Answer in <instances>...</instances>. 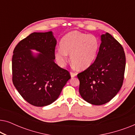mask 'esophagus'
Instances as JSON below:
<instances>
[{
  "label": "esophagus",
  "mask_w": 135,
  "mask_h": 135,
  "mask_svg": "<svg viewBox=\"0 0 135 135\" xmlns=\"http://www.w3.org/2000/svg\"><path fill=\"white\" fill-rule=\"evenodd\" d=\"M70 74H71V77H75L77 75V74L75 73H73V72H71L70 73Z\"/></svg>",
  "instance_id": "1"
}]
</instances>
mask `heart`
Returning a JSON list of instances; mask_svg holds the SVG:
<instances>
[{"label":"heart","mask_w":135,"mask_h":135,"mask_svg":"<svg viewBox=\"0 0 135 135\" xmlns=\"http://www.w3.org/2000/svg\"><path fill=\"white\" fill-rule=\"evenodd\" d=\"M60 47L55 51V57L60 66L65 65L68 61V55H70L72 63L78 69L84 70L95 60L99 42L92 34L72 31L61 38Z\"/></svg>","instance_id":"obj_1"}]
</instances>
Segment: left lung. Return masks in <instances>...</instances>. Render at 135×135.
<instances>
[{"label":"left lung","mask_w":135,"mask_h":135,"mask_svg":"<svg viewBox=\"0 0 135 135\" xmlns=\"http://www.w3.org/2000/svg\"><path fill=\"white\" fill-rule=\"evenodd\" d=\"M95 62L77 74L79 93L86 102L102 105L111 100L122 86L126 59L121 44L106 32Z\"/></svg>","instance_id":"obj_1"}]
</instances>
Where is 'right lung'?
I'll return each mask as SVG.
<instances>
[{
    "instance_id": "add662e5",
    "label": "right lung",
    "mask_w": 135,
    "mask_h": 135,
    "mask_svg": "<svg viewBox=\"0 0 135 135\" xmlns=\"http://www.w3.org/2000/svg\"><path fill=\"white\" fill-rule=\"evenodd\" d=\"M56 40L51 31L34 32L13 50L12 81L22 97L33 106L51 104L71 79L67 70L55 62ZM32 49L40 52L34 54Z\"/></svg>"
}]
</instances>
